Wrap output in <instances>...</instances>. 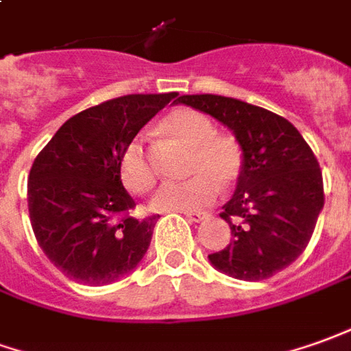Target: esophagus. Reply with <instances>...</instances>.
Here are the masks:
<instances>
[{
    "label": "esophagus",
    "mask_w": 351,
    "mask_h": 351,
    "mask_svg": "<svg viewBox=\"0 0 351 351\" xmlns=\"http://www.w3.org/2000/svg\"><path fill=\"white\" fill-rule=\"evenodd\" d=\"M185 217H187L189 221L199 223V221H202V219H206L208 214H204V212H185Z\"/></svg>",
    "instance_id": "1"
}]
</instances>
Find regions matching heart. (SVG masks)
<instances>
[{"instance_id": "1", "label": "heart", "mask_w": 351, "mask_h": 351, "mask_svg": "<svg viewBox=\"0 0 351 351\" xmlns=\"http://www.w3.org/2000/svg\"><path fill=\"white\" fill-rule=\"evenodd\" d=\"M166 134L191 147L189 173L181 183H166L152 197V208L162 212H197L212 204L221 185H233L243 170V151L231 135L216 134L210 118L193 108H178L162 120ZM124 187L143 195L154 185L145 145L139 137L125 145L118 160Z\"/></svg>"}]
</instances>
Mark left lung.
Returning a JSON list of instances; mask_svg holds the SVG:
<instances>
[{"label": "left lung", "mask_w": 351, "mask_h": 351, "mask_svg": "<svg viewBox=\"0 0 351 351\" xmlns=\"http://www.w3.org/2000/svg\"><path fill=\"white\" fill-rule=\"evenodd\" d=\"M178 103L216 118L243 151V170L223 217L231 243L208 256L217 271L262 281L300 256L325 204L323 176L294 125L262 106L212 93L181 95Z\"/></svg>", "instance_id": "1"}]
</instances>
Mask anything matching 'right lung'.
Masks as SVG:
<instances>
[{
  "label": "right lung",
  "mask_w": 351,
  "mask_h": 351,
  "mask_svg": "<svg viewBox=\"0 0 351 351\" xmlns=\"http://www.w3.org/2000/svg\"><path fill=\"white\" fill-rule=\"evenodd\" d=\"M178 97L124 95L69 118L36 156L28 212L36 241L55 267L89 287L134 271L151 245L158 216H128L135 200L118 160L152 116Z\"/></svg>",
  "instance_id": "1"
}]
</instances>
